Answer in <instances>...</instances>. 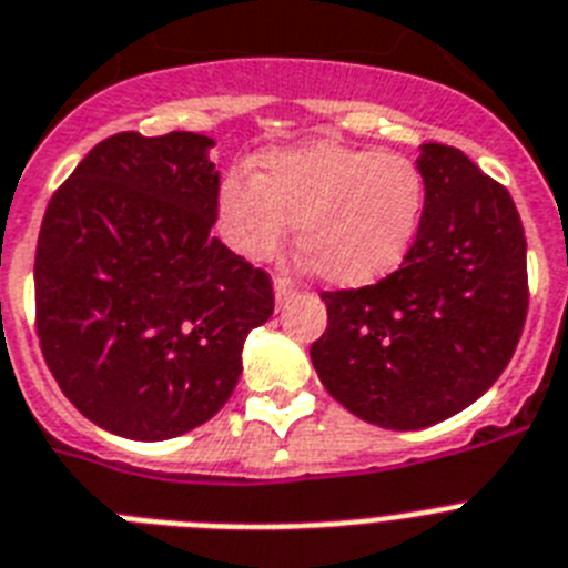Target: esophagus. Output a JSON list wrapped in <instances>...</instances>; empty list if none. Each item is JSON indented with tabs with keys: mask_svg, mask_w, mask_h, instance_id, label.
Segmentation results:
<instances>
[{
	"mask_svg": "<svg viewBox=\"0 0 568 568\" xmlns=\"http://www.w3.org/2000/svg\"><path fill=\"white\" fill-rule=\"evenodd\" d=\"M295 293V287H293V281L290 278H284V275H275V302H278V307L284 302H287L290 295Z\"/></svg>",
	"mask_w": 568,
	"mask_h": 568,
	"instance_id": "34e87169",
	"label": "esophagus"
}]
</instances>
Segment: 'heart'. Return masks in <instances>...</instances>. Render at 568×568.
I'll use <instances>...</instances> for the list:
<instances>
[{
    "label": "heart",
    "instance_id": "obj_1",
    "mask_svg": "<svg viewBox=\"0 0 568 568\" xmlns=\"http://www.w3.org/2000/svg\"><path fill=\"white\" fill-rule=\"evenodd\" d=\"M425 210V178L396 152L313 143L258 160L255 181L226 178L217 226L252 261L295 224V246L333 287H367L405 261Z\"/></svg>",
    "mask_w": 568,
    "mask_h": 568
}]
</instances>
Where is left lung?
<instances>
[{"instance_id": "1", "label": "left lung", "mask_w": 568, "mask_h": 568, "mask_svg": "<svg viewBox=\"0 0 568 568\" xmlns=\"http://www.w3.org/2000/svg\"><path fill=\"white\" fill-rule=\"evenodd\" d=\"M425 210L396 273L322 293L310 358L327 394L371 425L416 430L486 394L528 310L526 232L508 189L459 149L425 143Z\"/></svg>"}]
</instances>
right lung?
<instances>
[{
    "label": "right lung",
    "instance_id": "1",
    "mask_svg": "<svg viewBox=\"0 0 568 568\" xmlns=\"http://www.w3.org/2000/svg\"><path fill=\"white\" fill-rule=\"evenodd\" d=\"M210 138L100 140L48 201L33 298L68 402L129 439H172L224 408L241 347L273 316V281L226 250Z\"/></svg>",
    "mask_w": 568,
    "mask_h": 568
}]
</instances>
